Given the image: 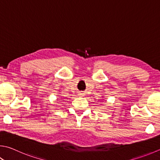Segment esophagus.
<instances>
[{
	"label": "esophagus",
	"mask_w": 160,
	"mask_h": 160,
	"mask_svg": "<svg viewBox=\"0 0 160 160\" xmlns=\"http://www.w3.org/2000/svg\"><path fill=\"white\" fill-rule=\"evenodd\" d=\"M78 95L79 96V97H85V94H84V92H78Z\"/></svg>",
	"instance_id": "34e87169"
}]
</instances>
